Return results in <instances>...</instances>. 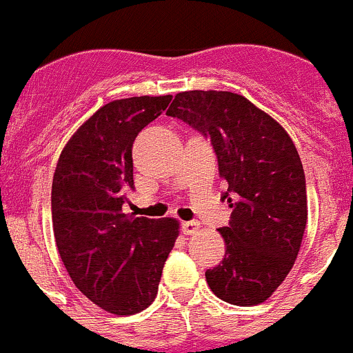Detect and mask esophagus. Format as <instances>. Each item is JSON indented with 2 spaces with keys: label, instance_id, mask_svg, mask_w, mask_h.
I'll use <instances>...</instances> for the list:
<instances>
[{
  "label": "esophagus",
  "instance_id": "obj_1",
  "mask_svg": "<svg viewBox=\"0 0 353 353\" xmlns=\"http://www.w3.org/2000/svg\"><path fill=\"white\" fill-rule=\"evenodd\" d=\"M199 229H201V223L196 220L183 221L182 223V232L187 234V236H194V234L199 232Z\"/></svg>",
  "mask_w": 353,
  "mask_h": 353
}]
</instances>
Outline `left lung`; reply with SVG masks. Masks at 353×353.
<instances>
[{
	"instance_id": "8db88e82",
	"label": "left lung",
	"mask_w": 353,
	"mask_h": 353,
	"mask_svg": "<svg viewBox=\"0 0 353 353\" xmlns=\"http://www.w3.org/2000/svg\"><path fill=\"white\" fill-rule=\"evenodd\" d=\"M166 116L210 137L232 208L220 229L225 258L206 270L210 290L232 305H260L283 284L307 227V187L286 130L246 97L192 90L174 95Z\"/></svg>"
}]
</instances>
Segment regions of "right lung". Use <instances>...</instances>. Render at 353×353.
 Wrapping results in <instances>:
<instances>
[{
    "label": "right lung",
    "mask_w": 353,
    "mask_h": 353,
    "mask_svg": "<svg viewBox=\"0 0 353 353\" xmlns=\"http://www.w3.org/2000/svg\"><path fill=\"white\" fill-rule=\"evenodd\" d=\"M170 102L171 95H145L102 105L70 137L53 174L60 258L76 288L109 314L133 315L152 303L180 234L176 218L123 213L124 190L133 187V142Z\"/></svg>",
    "instance_id": "1"
}]
</instances>
